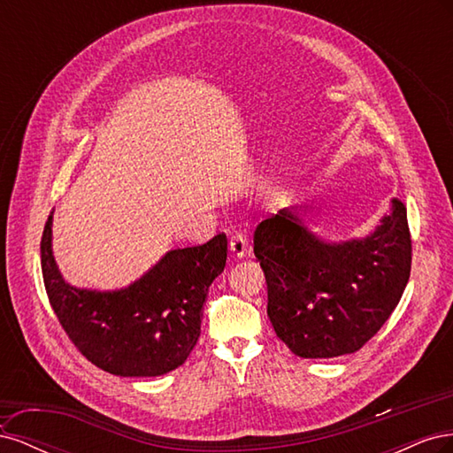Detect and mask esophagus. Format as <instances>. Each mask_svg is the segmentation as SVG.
<instances>
[{"instance_id":"esophagus-1","label":"esophagus","mask_w":453,"mask_h":453,"mask_svg":"<svg viewBox=\"0 0 453 453\" xmlns=\"http://www.w3.org/2000/svg\"><path fill=\"white\" fill-rule=\"evenodd\" d=\"M228 248H230V253H232V255H236V257H240V258L250 253V245H248V240H245L243 234L230 236Z\"/></svg>"}]
</instances>
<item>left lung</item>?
Returning <instances> with one entry per match:
<instances>
[{
  "mask_svg": "<svg viewBox=\"0 0 453 453\" xmlns=\"http://www.w3.org/2000/svg\"><path fill=\"white\" fill-rule=\"evenodd\" d=\"M253 251L268 285V318L298 357L331 359L359 351L399 304L412 268L406 208L391 213L363 240L326 243L296 211L260 221Z\"/></svg>",
  "mask_w": 453,
  "mask_h": 453,
  "instance_id": "1",
  "label": "left lung"
}]
</instances>
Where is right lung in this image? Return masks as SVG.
Here are the masks:
<instances>
[{
    "label": "right lung",
    "mask_w": 453,
    "mask_h": 453,
    "mask_svg": "<svg viewBox=\"0 0 453 453\" xmlns=\"http://www.w3.org/2000/svg\"><path fill=\"white\" fill-rule=\"evenodd\" d=\"M52 217L41 236L49 303L72 344L115 376H160L181 366L196 346L202 306L225 270L226 236L173 250L127 289L98 293L67 285L50 250Z\"/></svg>",
    "instance_id": "obj_1"
}]
</instances>
